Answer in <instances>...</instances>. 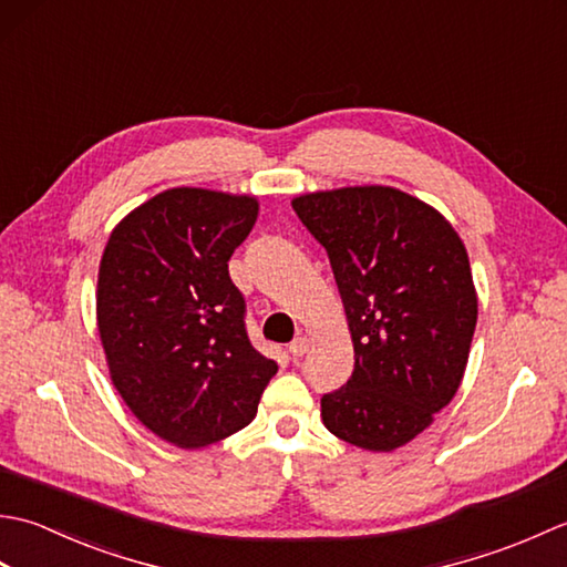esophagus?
Instances as JSON below:
<instances>
[{
  "label": "esophagus",
  "mask_w": 567,
  "mask_h": 567,
  "mask_svg": "<svg viewBox=\"0 0 567 567\" xmlns=\"http://www.w3.org/2000/svg\"><path fill=\"white\" fill-rule=\"evenodd\" d=\"M309 339L307 336H297V339L290 343V353L295 355V358H299V355H305V353H309Z\"/></svg>",
  "instance_id": "34e87169"
}]
</instances>
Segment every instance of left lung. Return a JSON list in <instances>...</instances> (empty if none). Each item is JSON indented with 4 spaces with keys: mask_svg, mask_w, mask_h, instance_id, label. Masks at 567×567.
Listing matches in <instances>:
<instances>
[{
    "mask_svg": "<svg viewBox=\"0 0 567 567\" xmlns=\"http://www.w3.org/2000/svg\"><path fill=\"white\" fill-rule=\"evenodd\" d=\"M292 207L329 252L353 336V375L321 396L323 424L358 449H400L461 388L477 323L463 240L392 187L315 192Z\"/></svg>",
    "mask_w": 567,
    "mask_h": 567,
    "instance_id": "1",
    "label": "left lung"
}]
</instances>
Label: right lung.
<instances>
[{
	"mask_svg": "<svg viewBox=\"0 0 567 567\" xmlns=\"http://www.w3.org/2000/svg\"><path fill=\"white\" fill-rule=\"evenodd\" d=\"M258 202L175 187L118 224L104 248L97 323L112 382L143 426L199 449L248 426L277 363L252 348L228 260Z\"/></svg>",
	"mask_w": 567,
	"mask_h": 567,
	"instance_id": "right-lung-1",
	"label": "right lung"
}]
</instances>
